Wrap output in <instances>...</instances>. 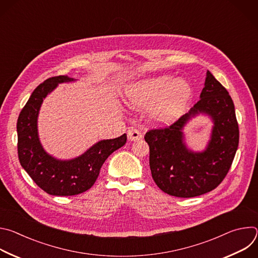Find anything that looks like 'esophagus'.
<instances>
[{
    "label": "esophagus",
    "instance_id": "34e87169",
    "mask_svg": "<svg viewBox=\"0 0 258 258\" xmlns=\"http://www.w3.org/2000/svg\"><path fill=\"white\" fill-rule=\"evenodd\" d=\"M142 134L139 132V130L137 128H130L127 131V139L131 140V141H138V140H141L142 139Z\"/></svg>",
    "mask_w": 258,
    "mask_h": 258
}]
</instances>
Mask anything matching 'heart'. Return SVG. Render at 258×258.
<instances>
[{
    "label": "heart",
    "instance_id": "obj_1",
    "mask_svg": "<svg viewBox=\"0 0 258 258\" xmlns=\"http://www.w3.org/2000/svg\"><path fill=\"white\" fill-rule=\"evenodd\" d=\"M191 97V88L183 80L170 76L146 79L130 86L125 92L126 104L133 108L152 106L149 111L156 124H169L183 112Z\"/></svg>",
    "mask_w": 258,
    "mask_h": 258
}]
</instances>
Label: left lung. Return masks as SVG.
Returning <instances> with one entry per match:
<instances>
[{
  "instance_id": "obj_1",
  "label": "left lung",
  "mask_w": 258,
  "mask_h": 258,
  "mask_svg": "<svg viewBox=\"0 0 258 258\" xmlns=\"http://www.w3.org/2000/svg\"><path fill=\"white\" fill-rule=\"evenodd\" d=\"M200 98L189 113L171 125L145 135L152 177L160 190L174 197L191 198L215 189L229 172L238 149L239 126L233 100L210 71ZM199 113L209 115L214 127L207 149L193 153L183 142L182 128Z\"/></svg>"
}]
</instances>
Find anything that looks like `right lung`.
<instances>
[{
	"label": "right lung",
	"instance_id": "right-lung-1",
	"mask_svg": "<svg viewBox=\"0 0 258 258\" xmlns=\"http://www.w3.org/2000/svg\"><path fill=\"white\" fill-rule=\"evenodd\" d=\"M72 81L67 76L46 80L32 92L17 120L20 164L36 185L54 196H73L88 191L98 178L108 156L126 143L125 134L115 139L103 140L71 160L56 159L44 150L38 135V116L43 100L58 84Z\"/></svg>",
	"mask_w": 258,
	"mask_h": 258
}]
</instances>
